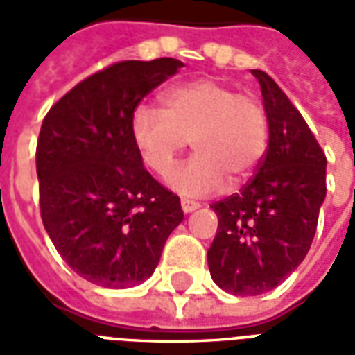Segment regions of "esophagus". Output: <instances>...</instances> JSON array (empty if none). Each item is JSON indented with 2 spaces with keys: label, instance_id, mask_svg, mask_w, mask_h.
<instances>
[{
  "label": "esophagus",
  "instance_id": "esophagus-1",
  "mask_svg": "<svg viewBox=\"0 0 355 355\" xmlns=\"http://www.w3.org/2000/svg\"><path fill=\"white\" fill-rule=\"evenodd\" d=\"M180 205H182V211H184V213H192L196 209H200V203L192 200H182L180 201Z\"/></svg>",
  "mask_w": 355,
  "mask_h": 355
}]
</instances>
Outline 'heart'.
Instances as JSON below:
<instances>
[{
	"instance_id": "1",
	"label": "heart",
	"mask_w": 355,
	"mask_h": 355,
	"mask_svg": "<svg viewBox=\"0 0 355 355\" xmlns=\"http://www.w3.org/2000/svg\"><path fill=\"white\" fill-rule=\"evenodd\" d=\"M163 108L140 104L132 112L131 132L142 162L167 178L192 142L196 155L178 169L171 186L182 196L203 198L253 175L268 150L270 123L264 104L213 78H198L169 87Z\"/></svg>"
}]
</instances>
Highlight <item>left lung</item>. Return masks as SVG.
<instances>
[{"instance_id":"obj_1","label":"left lung","mask_w":355,"mask_h":355,"mask_svg":"<svg viewBox=\"0 0 355 355\" xmlns=\"http://www.w3.org/2000/svg\"><path fill=\"white\" fill-rule=\"evenodd\" d=\"M253 76L270 123L268 150L239 193L211 205L218 230L207 251L213 282L241 297L274 289L304 261L327 193V157L304 117L266 72Z\"/></svg>"}]
</instances>
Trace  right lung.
Returning <instances> with one entry per match:
<instances>
[{"label": "right lung", "instance_id": "1", "mask_svg": "<svg viewBox=\"0 0 355 355\" xmlns=\"http://www.w3.org/2000/svg\"><path fill=\"white\" fill-rule=\"evenodd\" d=\"M182 66L177 58L112 64L43 119L35 150L43 226L66 264L94 285L148 279L184 218L178 196L144 169L131 132L140 101Z\"/></svg>", "mask_w": 355, "mask_h": 355}]
</instances>
